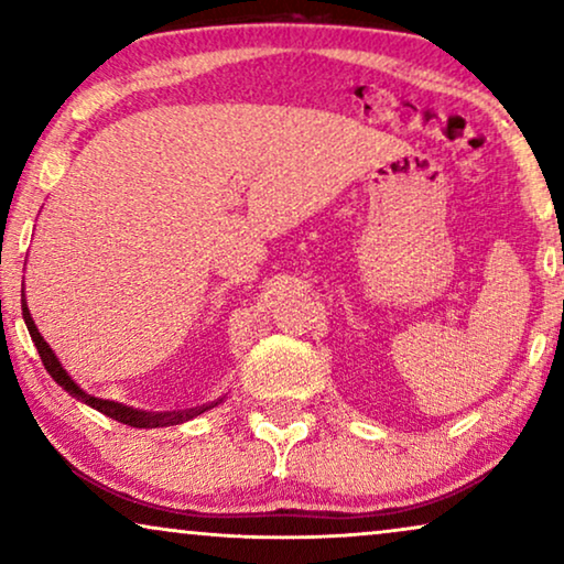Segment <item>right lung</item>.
I'll use <instances>...</instances> for the list:
<instances>
[{
	"mask_svg": "<svg viewBox=\"0 0 564 564\" xmlns=\"http://www.w3.org/2000/svg\"><path fill=\"white\" fill-rule=\"evenodd\" d=\"M25 292V290H22ZM22 318H25V326L30 330V338H33L35 349L37 354H41L43 359V367L48 369V375L56 380L61 388H64L68 395L82 400V403H87L95 408V411L110 415V419L126 423V426H133V429H156V426H176V423H184L189 419H195V415L210 411V408H215L218 403H210V405H197V408H189V411H169V413H145V411H135V408H128L122 403H115V400H102V398H95L89 395V392H84L79 384H76L72 377H68V372L64 367H61V361L56 354H53V349L48 344H45V338L41 336V330H37L33 315H30L28 305H25V295H22ZM223 400V398H220Z\"/></svg>",
	"mask_w": 564,
	"mask_h": 564,
	"instance_id": "1",
	"label": "right lung"
}]
</instances>
